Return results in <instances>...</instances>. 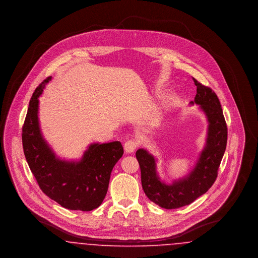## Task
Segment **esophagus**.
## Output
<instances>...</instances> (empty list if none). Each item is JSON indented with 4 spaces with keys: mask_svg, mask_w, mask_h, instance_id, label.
Wrapping results in <instances>:
<instances>
[{
    "mask_svg": "<svg viewBox=\"0 0 258 258\" xmlns=\"http://www.w3.org/2000/svg\"><path fill=\"white\" fill-rule=\"evenodd\" d=\"M137 147V142L134 140V139H131V140H127L124 142L123 144V148H124V151L126 153H133L135 152V149Z\"/></svg>",
    "mask_w": 258,
    "mask_h": 258,
    "instance_id": "obj_1",
    "label": "esophagus"
}]
</instances>
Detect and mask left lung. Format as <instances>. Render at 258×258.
Returning <instances> with one entry per match:
<instances>
[{"label": "left lung", "instance_id": "1", "mask_svg": "<svg viewBox=\"0 0 258 258\" xmlns=\"http://www.w3.org/2000/svg\"><path fill=\"white\" fill-rule=\"evenodd\" d=\"M192 79L197 87V96L190 104L199 105L208 121L206 145L194 169L172 184H165L157 173V160L154 156L145 149H139L135 154L140 165L143 190L151 201L161 208L183 207L207 192L218 177L226 148L227 126L219 98L211 88Z\"/></svg>", "mask_w": 258, "mask_h": 258}]
</instances>
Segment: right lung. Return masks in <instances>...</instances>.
Masks as SVG:
<instances>
[{
	"label": "right lung",
	"mask_w": 258,
	"mask_h": 258,
	"mask_svg": "<svg viewBox=\"0 0 258 258\" xmlns=\"http://www.w3.org/2000/svg\"><path fill=\"white\" fill-rule=\"evenodd\" d=\"M52 79H44L35 90L22 127L25 158L40 189L69 210L92 211L107 194L111 171L122 158L120 141L91 144L80 160L59 159L41 135L38 98Z\"/></svg>",
	"instance_id": "obj_1"
}]
</instances>
